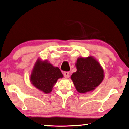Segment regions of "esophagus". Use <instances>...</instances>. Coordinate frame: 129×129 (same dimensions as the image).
<instances>
[{
    "label": "esophagus",
    "instance_id": "obj_1",
    "mask_svg": "<svg viewBox=\"0 0 129 129\" xmlns=\"http://www.w3.org/2000/svg\"><path fill=\"white\" fill-rule=\"evenodd\" d=\"M63 75H64V77L65 78H69V76H70V73H69V72H64V73H63Z\"/></svg>",
    "mask_w": 129,
    "mask_h": 129
}]
</instances>
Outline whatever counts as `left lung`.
I'll return each mask as SVG.
<instances>
[{"instance_id": "left-lung-1", "label": "left lung", "mask_w": 129, "mask_h": 129, "mask_svg": "<svg viewBox=\"0 0 129 129\" xmlns=\"http://www.w3.org/2000/svg\"><path fill=\"white\" fill-rule=\"evenodd\" d=\"M77 71L71 76L74 86L80 93L92 91L104 79V70L94 57H80L76 64Z\"/></svg>"}]
</instances>
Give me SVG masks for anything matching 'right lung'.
Instances as JSON below:
<instances>
[{"label":"right lung","instance_id":"obj_1","mask_svg":"<svg viewBox=\"0 0 129 129\" xmlns=\"http://www.w3.org/2000/svg\"><path fill=\"white\" fill-rule=\"evenodd\" d=\"M63 77V74L58 68L53 66L46 61L38 60L31 75V81L37 88L48 94L52 91L58 78Z\"/></svg>","mask_w":129,"mask_h":129}]
</instances>
